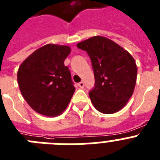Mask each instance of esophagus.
Instances as JSON below:
<instances>
[{
    "instance_id": "esophagus-1",
    "label": "esophagus",
    "mask_w": 160,
    "mask_h": 160,
    "mask_svg": "<svg viewBox=\"0 0 160 160\" xmlns=\"http://www.w3.org/2000/svg\"><path fill=\"white\" fill-rule=\"evenodd\" d=\"M78 86L80 87V88H83L84 87V83L83 82V81H81V82L78 83Z\"/></svg>"
}]
</instances>
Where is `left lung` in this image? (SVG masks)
I'll return each instance as SVG.
<instances>
[{"label":"left lung","instance_id":"1","mask_svg":"<svg viewBox=\"0 0 160 160\" xmlns=\"http://www.w3.org/2000/svg\"><path fill=\"white\" fill-rule=\"evenodd\" d=\"M90 57L94 87L89 91L97 110L113 114L122 109L132 97L137 80L136 62L128 51L103 37H93L77 44Z\"/></svg>","mask_w":160,"mask_h":160}]
</instances>
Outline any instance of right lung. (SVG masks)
Segmentation results:
<instances>
[{
    "label": "right lung",
    "mask_w": 160,
    "mask_h": 160,
    "mask_svg": "<svg viewBox=\"0 0 160 160\" xmlns=\"http://www.w3.org/2000/svg\"><path fill=\"white\" fill-rule=\"evenodd\" d=\"M70 47L48 44L21 64L18 82L22 97L32 109L45 116L58 115L67 108L76 90L64 61Z\"/></svg>",
    "instance_id": "add662e5"
}]
</instances>
